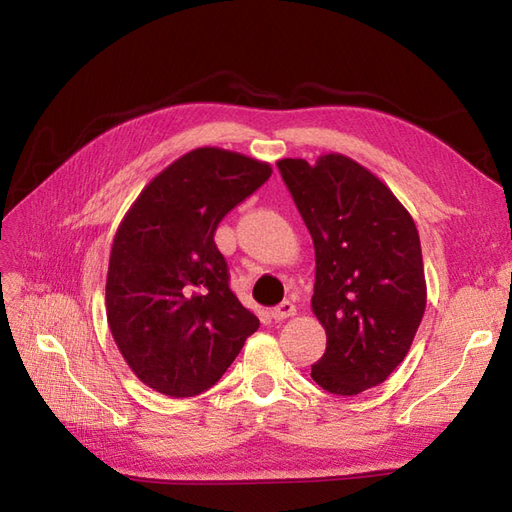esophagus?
<instances>
[{
  "label": "esophagus",
  "instance_id": "obj_1",
  "mask_svg": "<svg viewBox=\"0 0 512 512\" xmlns=\"http://www.w3.org/2000/svg\"><path fill=\"white\" fill-rule=\"evenodd\" d=\"M297 314V307H294L290 301H282L277 307L271 309V318L273 320H286L290 316Z\"/></svg>",
  "mask_w": 512,
  "mask_h": 512
}]
</instances>
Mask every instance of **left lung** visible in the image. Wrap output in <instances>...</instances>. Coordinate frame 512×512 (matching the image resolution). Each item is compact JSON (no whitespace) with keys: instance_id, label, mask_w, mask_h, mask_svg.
Wrapping results in <instances>:
<instances>
[{"instance_id":"1","label":"left lung","mask_w":512,"mask_h":512,"mask_svg":"<svg viewBox=\"0 0 512 512\" xmlns=\"http://www.w3.org/2000/svg\"><path fill=\"white\" fill-rule=\"evenodd\" d=\"M316 252L312 312L327 350L312 365L324 391L352 397L406 359L427 305L421 239L389 185L342 153L277 162Z\"/></svg>"}]
</instances>
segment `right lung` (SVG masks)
Returning a JSON list of instances; mask_svg holds the SVG:
<instances>
[{
	"mask_svg": "<svg viewBox=\"0 0 512 512\" xmlns=\"http://www.w3.org/2000/svg\"><path fill=\"white\" fill-rule=\"evenodd\" d=\"M273 173L198 147L166 166L123 215L106 275V318L136 378L168 397L218 382L260 320L228 284L215 228Z\"/></svg>",
	"mask_w": 512,
	"mask_h": 512,
	"instance_id": "right-lung-1",
	"label": "right lung"
}]
</instances>
